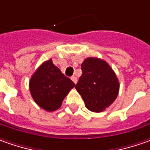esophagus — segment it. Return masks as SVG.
<instances>
[{
  "label": "esophagus",
  "mask_w": 150,
  "mask_h": 150,
  "mask_svg": "<svg viewBox=\"0 0 150 150\" xmlns=\"http://www.w3.org/2000/svg\"><path fill=\"white\" fill-rule=\"evenodd\" d=\"M71 79H72V82H73L75 84L77 83V82H78V78H77V77H76V76H72V78H71Z\"/></svg>",
  "instance_id": "esophagus-1"
}]
</instances>
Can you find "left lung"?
Instances as JSON below:
<instances>
[{
  "mask_svg": "<svg viewBox=\"0 0 150 150\" xmlns=\"http://www.w3.org/2000/svg\"><path fill=\"white\" fill-rule=\"evenodd\" d=\"M81 67L83 73L75 88L88 109L102 112L118 96V78L106 62L98 58L88 57Z\"/></svg>",
  "mask_w": 150,
  "mask_h": 150,
  "instance_id": "8db88e82",
  "label": "left lung"
}]
</instances>
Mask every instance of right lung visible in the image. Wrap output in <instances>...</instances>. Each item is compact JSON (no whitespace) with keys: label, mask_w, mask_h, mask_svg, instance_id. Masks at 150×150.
<instances>
[{"label":"right lung","mask_w":150,"mask_h":150,"mask_svg":"<svg viewBox=\"0 0 150 150\" xmlns=\"http://www.w3.org/2000/svg\"><path fill=\"white\" fill-rule=\"evenodd\" d=\"M75 86L69 78L55 66L52 60L44 62L33 74L30 81V91L35 102L47 111H55Z\"/></svg>","instance_id":"1"}]
</instances>
